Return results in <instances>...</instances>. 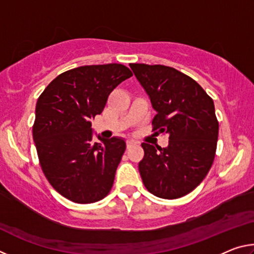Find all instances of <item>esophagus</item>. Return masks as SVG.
<instances>
[{
	"instance_id": "obj_1",
	"label": "esophagus",
	"mask_w": 254,
	"mask_h": 254,
	"mask_svg": "<svg viewBox=\"0 0 254 254\" xmlns=\"http://www.w3.org/2000/svg\"><path fill=\"white\" fill-rule=\"evenodd\" d=\"M134 143H135V142H134V141H133V140H127V148L132 147V145L134 144Z\"/></svg>"
}]
</instances>
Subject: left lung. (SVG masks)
<instances>
[{
  "instance_id": "8db88e82",
  "label": "left lung",
  "mask_w": 254,
  "mask_h": 254,
  "mask_svg": "<svg viewBox=\"0 0 254 254\" xmlns=\"http://www.w3.org/2000/svg\"><path fill=\"white\" fill-rule=\"evenodd\" d=\"M130 67L157 112L153 130L169 134L166 148L141 144V178L154 196L179 198L194 190L213 165L218 137L214 102L197 81L173 67Z\"/></svg>"
}]
</instances>
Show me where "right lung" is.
<instances>
[{
    "label": "right lung",
    "instance_id": "1",
    "mask_svg": "<svg viewBox=\"0 0 254 254\" xmlns=\"http://www.w3.org/2000/svg\"><path fill=\"white\" fill-rule=\"evenodd\" d=\"M131 76L121 64L77 67L56 77L38 98L32 133L41 169L67 199L95 203L113 186L126 141L97 135L102 142H94L92 119Z\"/></svg>",
    "mask_w": 254,
    "mask_h": 254
}]
</instances>
